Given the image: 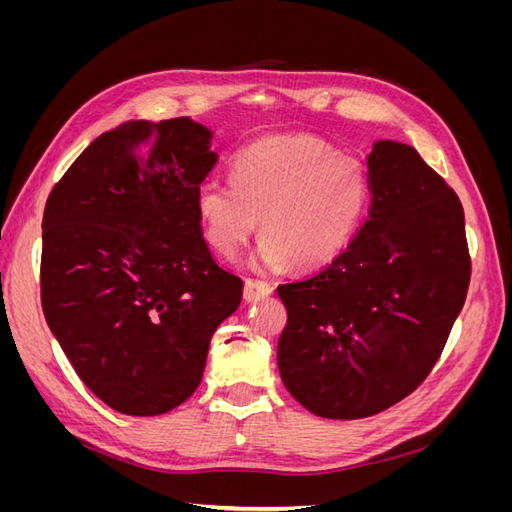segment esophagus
<instances>
[{"instance_id": "obj_1", "label": "esophagus", "mask_w": 512, "mask_h": 512, "mask_svg": "<svg viewBox=\"0 0 512 512\" xmlns=\"http://www.w3.org/2000/svg\"><path fill=\"white\" fill-rule=\"evenodd\" d=\"M273 284L271 282H262V280H245V288H243V297L247 303L258 301L262 297H269L273 294Z\"/></svg>"}]
</instances>
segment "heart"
<instances>
[{
    "mask_svg": "<svg viewBox=\"0 0 512 512\" xmlns=\"http://www.w3.org/2000/svg\"><path fill=\"white\" fill-rule=\"evenodd\" d=\"M230 181L196 190L200 226L215 252L235 258L260 222L262 267L329 265L352 243L369 205L365 164L314 134L258 138L232 160Z\"/></svg>",
    "mask_w": 512,
    "mask_h": 512,
    "instance_id": "b5f03b06",
    "label": "heart"
}]
</instances>
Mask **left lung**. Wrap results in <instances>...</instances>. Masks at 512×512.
Returning a JSON list of instances; mask_svg holds the SVG:
<instances>
[{"label": "left lung", "instance_id": "left-lung-1", "mask_svg": "<svg viewBox=\"0 0 512 512\" xmlns=\"http://www.w3.org/2000/svg\"><path fill=\"white\" fill-rule=\"evenodd\" d=\"M369 218L329 267L282 284L277 367L290 395L324 418H365L410 395L466 301L470 254L457 194L418 151L367 153Z\"/></svg>", "mask_w": 512, "mask_h": 512}]
</instances>
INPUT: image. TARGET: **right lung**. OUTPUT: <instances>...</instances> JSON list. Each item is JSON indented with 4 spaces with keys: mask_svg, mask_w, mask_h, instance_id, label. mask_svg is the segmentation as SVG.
<instances>
[{
    "mask_svg": "<svg viewBox=\"0 0 512 512\" xmlns=\"http://www.w3.org/2000/svg\"><path fill=\"white\" fill-rule=\"evenodd\" d=\"M211 138L190 117L123 121L46 200L44 318L87 389L121 414L181 406L243 297L196 213V190L218 162Z\"/></svg>",
    "mask_w": 512,
    "mask_h": 512,
    "instance_id": "obj_1",
    "label": "right lung"
}]
</instances>
